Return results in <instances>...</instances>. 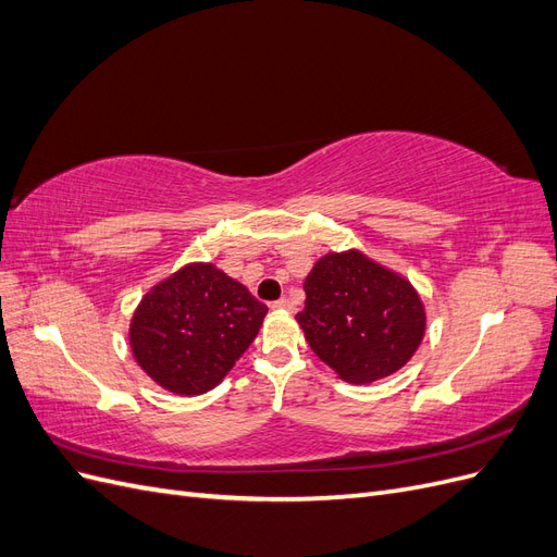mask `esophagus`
<instances>
[{
	"mask_svg": "<svg viewBox=\"0 0 557 557\" xmlns=\"http://www.w3.org/2000/svg\"><path fill=\"white\" fill-rule=\"evenodd\" d=\"M274 309H276V311H295L293 301H290L288 297H281L278 301H274Z\"/></svg>",
	"mask_w": 557,
	"mask_h": 557,
	"instance_id": "obj_1",
	"label": "esophagus"
}]
</instances>
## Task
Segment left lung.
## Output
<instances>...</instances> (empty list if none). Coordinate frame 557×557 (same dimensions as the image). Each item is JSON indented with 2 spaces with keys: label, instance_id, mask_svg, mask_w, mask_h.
Returning a JSON list of instances; mask_svg holds the SVG:
<instances>
[{
  "label": "left lung",
  "instance_id": "obj_1",
  "mask_svg": "<svg viewBox=\"0 0 557 557\" xmlns=\"http://www.w3.org/2000/svg\"><path fill=\"white\" fill-rule=\"evenodd\" d=\"M305 293L297 323L315 356L346 383L399 372L425 336V305L413 283L360 248L318 258Z\"/></svg>",
  "mask_w": 557,
  "mask_h": 557
}]
</instances>
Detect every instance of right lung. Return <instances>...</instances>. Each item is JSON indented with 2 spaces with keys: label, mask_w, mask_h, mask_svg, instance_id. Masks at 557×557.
Segmentation results:
<instances>
[{
  "label": "right lung",
  "mask_w": 557,
  "mask_h": 557,
  "mask_svg": "<svg viewBox=\"0 0 557 557\" xmlns=\"http://www.w3.org/2000/svg\"><path fill=\"white\" fill-rule=\"evenodd\" d=\"M267 307L213 262H188L158 281L129 320V348L144 372L181 397L221 383L256 339Z\"/></svg>",
  "instance_id": "add662e5"
}]
</instances>
